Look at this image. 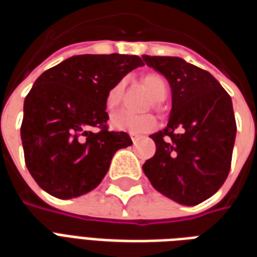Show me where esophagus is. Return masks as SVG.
<instances>
[{
    "mask_svg": "<svg viewBox=\"0 0 257 257\" xmlns=\"http://www.w3.org/2000/svg\"><path fill=\"white\" fill-rule=\"evenodd\" d=\"M131 139H132V142H134V143H136V142H138L140 138L139 136H136V135H131Z\"/></svg>",
    "mask_w": 257,
    "mask_h": 257,
    "instance_id": "obj_1",
    "label": "esophagus"
}]
</instances>
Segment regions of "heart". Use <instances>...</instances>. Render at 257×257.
<instances>
[{"label": "heart", "instance_id": "heart-1", "mask_svg": "<svg viewBox=\"0 0 257 257\" xmlns=\"http://www.w3.org/2000/svg\"><path fill=\"white\" fill-rule=\"evenodd\" d=\"M143 84L146 85V88L150 90L151 96L154 99L153 106H158V101L165 100V97L168 96V84L165 79L162 78L161 75L158 74H149L143 78ZM123 89H125V81L121 79L115 84L112 85L111 88L108 89L104 99L107 110H115L119 103L122 100ZM110 125L112 129L119 131V132H126L131 135H142L147 134L154 131L157 126L156 118L146 114V115H135L132 112L128 111H117L115 114H112L110 118Z\"/></svg>", "mask_w": 257, "mask_h": 257}]
</instances>
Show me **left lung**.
Segmentation results:
<instances>
[{
  "label": "left lung",
  "instance_id": "8db88e82",
  "mask_svg": "<svg viewBox=\"0 0 257 257\" xmlns=\"http://www.w3.org/2000/svg\"><path fill=\"white\" fill-rule=\"evenodd\" d=\"M143 60L165 75L172 90L167 128L151 135L156 154L143 171L165 197L198 205L230 172L237 134L231 97L212 74L183 59L143 55Z\"/></svg>",
  "mask_w": 257,
  "mask_h": 257
}]
</instances>
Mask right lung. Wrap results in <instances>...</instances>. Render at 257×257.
Wrapping results in <instances>:
<instances>
[{
    "instance_id": "add662e5",
    "label": "right lung",
    "mask_w": 257,
    "mask_h": 257,
    "mask_svg": "<svg viewBox=\"0 0 257 257\" xmlns=\"http://www.w3.org/2000/svg\"><path fill=\"white\" fill-rule=\"evenodd\" d=\"M143 64L135 55H78L37 78L25 99L20 136L26 167L42 190L70 199L100 184L115 151L132 145L128 134L108 131L104 99Z\"/></svg>"
}]
</instances>
